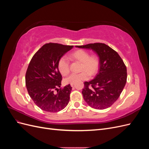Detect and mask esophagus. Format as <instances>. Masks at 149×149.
Returning a JSON list of instances; mask_svg holds the SVG:
<instances>
[{
	"label": "esophagus",
	"instance_id": "1",
	"mask_svg": "<svg viewBox=\"0 0 149 149\" xmlns=\"http://www.w3.org/2000/svg\"><path fill=\"white\" fill-rule=\"evenodd\" d=\"M73 86H74V84H73V83L71 84V87H73Z\"/></svg>",
	"mask_w": 149,
	"mask_h": 149
}]
</instances>
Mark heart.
Segmentation results:
<instances>
[{"instance_id":"obj_1","label":"heart","mask_w":149,"mask_h":149,"mask_svg":"<svg viewBox=\"0 0 149 149\" xmlns=\"http://www.w3.org/2000/svg\"><path fill=\"white\" fill-rule=\"evenodd\" d=\"M71 60L81 63L80 73H72L64 79L66 84L76 83L80 81L87 80L90 75L95 74L100 66V60L96 55L90 56L89 53L84 49H78L71 54ZM58 68L60 73L65 76L70 72V61L66 56H63L58 61Z\"/></svg>"}]
</instances>
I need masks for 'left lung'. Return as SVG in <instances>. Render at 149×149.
I'll use <instances>...</instances> for the list:
<instances>
[{
	"mask_svg": "<svg viewBox=\"0 0 149 149\" xmlns=\"http://www.w3.org/2000/svg\"><path fill=\"white\" fill-rule=\"evenodd\" d=\"M77 47L91 49L100 58V69L96 77L84 83V100L94 109L109 107L118 100L127 81V68L123 60L104 43H90Z\"/></svg>",
	"mask_w": 149,
	"mask_h": 149,
	"instance_id": "obj_1",
	"label": "left lung"
}]
</instances>
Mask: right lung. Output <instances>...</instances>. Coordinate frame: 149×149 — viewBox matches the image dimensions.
<instances>
[{
	"label": "right lung",
	"instance_id": "1",
	"mask_svg": "<svg viewBox=\"0 0 149 149\" xmlns=\"http://www.w3.org/2000/svg\"><path fill=\"white\" fill-rule=\"evenodd\" d=\"M73 48L47 43L35 53L30 62L25 75L26 87L35 104L45 111H60L69 102L72 88L70 84L61 88L62 76L58 63Z\"/></svg>",
	"mask_w": 149,
	"mask_h": 149
}]
</instances>
